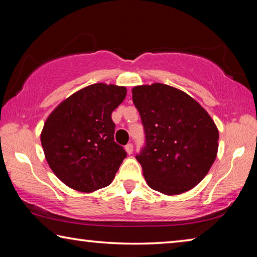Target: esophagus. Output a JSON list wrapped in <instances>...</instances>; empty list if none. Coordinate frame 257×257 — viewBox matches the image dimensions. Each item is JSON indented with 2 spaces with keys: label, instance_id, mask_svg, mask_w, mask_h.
Returning <instances> with one entry per match:
<instances>
[{
  "label": "esophagus",
  "instance_id": "obj_1",
  "mask_svg": "<svg viewBox=\"0 0 257 257\" xmlns=\"http://www.w3.org/2000/svg\"><path fill=\"white\" fill-rule=\"evenodd\" d=\"M125 152H127V153L130 155V154H133V152H134V145L132 144V143H129V144H127L125 145Z\"/></svg>",
  "mask_w": 257,
  "mask_h": 257
}]
</instances>
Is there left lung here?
Masks as SVG:
<instances>
[{"instance_id":"8db88e82","label":"left lung","mask_w":257,"mask_h":257,"mask_svg":"<svg viewBox=\"0 0 257 257\" xmlns=\"http://www.w3.org/2000/svg\"><path fill=\"white\" fill-rule=\"evenodd\" d=\"M145 146L136 159L147 185L165 195L194 188L207 175L217 153L219 132L208 113L188 94L156 84L133 88Z\"/></svg>"}]
</instances>
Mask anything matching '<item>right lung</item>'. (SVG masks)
<instances>
[{"label": "right lung", "mask_w": 257, "mask_h": 257, "mask_svg": "<svg viewBox=\"0 0 257 257\" xmlns=\"http://www.w3.org/2000/svg\"><path fill=\"white\" fill-rule=\"evenodd\" d=\"M125 87L103 82L78 90L51 113L41 134L47 163L70 188L90 193L108 186L127 153L114 142L112 112Z\"/></svg>", "instance_id": "right-lung-1"}]
</instances>
